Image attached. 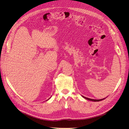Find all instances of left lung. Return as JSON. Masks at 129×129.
<instances>
[{
	"instance_id": "obj_1",
	"label": "left lung",
	"mask_w": 129,
	"mask_h": 129,
	"mask_svg": "<svg viewBox=\"0 0 129 129\" xmlns=\"http://www.w3.org/2000/svg\"><path fill=\"white\" fill-rule=\"evenodd\" d=\"M82 97H83V98L87 99L88 100H89V101H93V102H99V101H102V100H104L105 98L104 99H101V100H94V99H89V98H87V97H85L83 96H82Z\"/></svg>"
}]
</instances>
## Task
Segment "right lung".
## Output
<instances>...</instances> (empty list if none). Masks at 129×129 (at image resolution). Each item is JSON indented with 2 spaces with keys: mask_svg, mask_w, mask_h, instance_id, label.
Here are the masks:
<instances>
[{
  "mask_svg": "<svg viewBox=\"0 0 129 129\" xmlns=\"http://www.w3.org/2000/svg\"><path fill=\"white\" fill-rule=\"evenodd\" d=\"M49 99H50V98H49ZM49 99H48V100H49Z\"/></svg>",
  "mask_w": 129,
  "mask_h": 129,
  "instance_id": "obj_1",
  "label": "right lung"
}]
</instances>
